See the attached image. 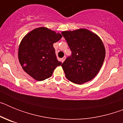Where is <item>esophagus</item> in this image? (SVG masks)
Listing matches in <instances>:
<instances>
[{
	"label": "esophagus",
	"instance_id": "34e87169",
	"mask_svg": "<svg viewBox=\"0 0 123 123\" xmlns=\"http://www.w3.org/2000/svg\"><path fill=\"white\" fill-rule=\"evenodd\" d=\"M65 59H66V56H63V58H61V62H62L63 63L64 62V61L65 60Z\"/></svg>",
	"mask_w": 123,
	"mask_h": 123
}]
</instances>
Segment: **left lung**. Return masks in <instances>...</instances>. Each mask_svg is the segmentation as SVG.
I'll return each instance as SVG.
<instances>
[{
  "mask_svg": "<svg viewBox=\"0 0 123 123\" xmlns=\"http://www.w3.org/2000/svg\"><path fill=\"white\" fill-rule=\"evenodd\" d=\"M62 34L71 51V56L62 65L66 78L77 84L91 81L98 73L105 59L102 41L86 29L63 31Z\"/></svg>",
  "mask_w": 123,
  "mask_h": 123,
  "instance_id": "left-lung-1",
  "label": "left lung"
}]
</instances>
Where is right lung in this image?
Returning <instances> with one entry per match:
<instances>
[{"label": "right lung", "mask_w": 123, "mask_h": 123, "mask_svg": "<svg viewBox=\"0 0 123 123\" xmlns=\"http://www.w3.org/2000/svg\"><path fill=\"white\" fill-rule=\"evenodd\" d=\"M62 36L48 28L34 29L21 41L18 50V58L23 69L39 81L50 78L62 62L56 59L53 44Z\"/></svg>", "instance_id": "1"}]
</instances>
